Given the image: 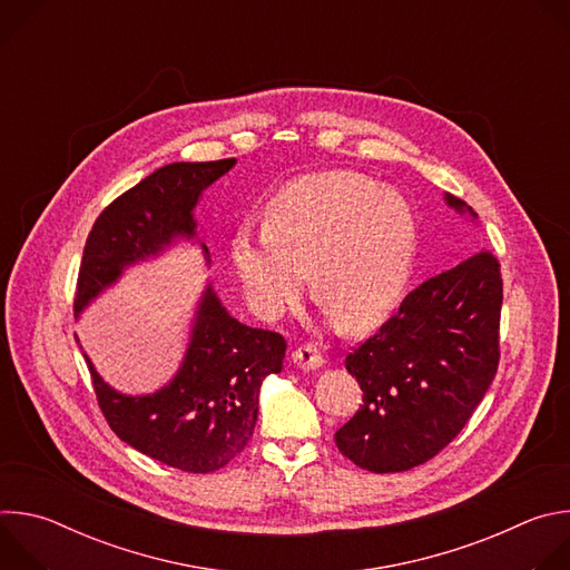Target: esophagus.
I'll use <instances>...</instances> for the list:
<instances>
[{
  "mask_svg": "<svg viewBox=\"0 0 570 570\" xmlns=\"http://www.w3.org/2000/svg\"><path fill=\"white\" fill-rule=\"evenodd\" d=\"M293 363L299 370H317L324 363V358H322V354H320V350L315 345H299L293 352Z\"/></svg>",
  "mask_w": 570,
  "mask_h": 570,
  "instance_id": "34e87169",
  "label": "esophagus"
}]
</instances>
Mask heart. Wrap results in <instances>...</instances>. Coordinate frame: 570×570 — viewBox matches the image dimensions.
Here are the masks:
<instances>
[{
	"label": "heart",
	"instance_id": "obj_1",
	"mask_svg": "<svg viewBox=\"0 0 570 570\" xmlns=\"http://www.w3.org/2000/svg\"><path fill=\"white\" fill-rule=\"evenodd\" d=\"M417 250L420 223L409 198L363 174L327 171L284 185L266 205V223L234 232L229 262L264 320L297 304L311 268L324 306L358 334L396 308Z\"/></svg>",
	"mask_w": 570,
	"mask_h": 570
}]
</instances>
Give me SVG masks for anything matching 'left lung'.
Instances as JSON below:
<instances>
[{"label": "left lung", "instance_id": "left-lung-1", "mask_svg": "<svg viewBox=\"0 0 570 570\" xmlns=\"http://www.w3.org/2000/svg\"><path fill=\"white\" fill-rule=\"evenodd\" d=\"M460 214L475 212L446 194ZM501 264L480 250L403 297L383 327L345 358L363 390L358 413L336 431L338 451L374 473L435 458L492 385L501 350Z\"/></svg>", "mask_w": 570, "mask_h": 570}]
</instances>
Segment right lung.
<instances>
[{
    "label": "right lung",
    "instance_id": "1",
    "mask_svg": "<svg viewBox=\"0 0 570 570\" xmlns=\"http://www.w3.org/2000/svg\"><path fill=\"white\" fill-rule=\"evenodd\" d=\"M236 159L174 161L115 198L95 220L80 262L73 311H83L121 271L196 234L194 207ZM205 257L207 248L203 246ZM209 262V259H207ZM286 341L234 320L205 288L187 356L169 385L128 396L112 390L88 361L99 409L119 440L139 453L189 473H212L253 438L259 387L282 372Z\"/></svg>",
    "mask_w": 570,
    "mask_h": 570
}]
</instances>
